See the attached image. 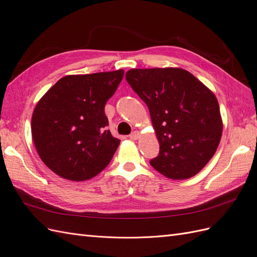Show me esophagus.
Masks as SVG:
<instances>
[{"label":"esophagus","mask_w":257,"mask_h":257,"mask_svg":"<svg viewBox=\"0 0 257 257\" xmlns=\"http://www.w3.org/2000/svg\"><path fill=\"white\" fill-rule=\"evenodd\" d=\"M130 138L132 139V141H137V139L139 138V133H138L137 131L133 132V133H132V134L130 135Z\"/></svg>","instance_id":"1"}]
</instances>
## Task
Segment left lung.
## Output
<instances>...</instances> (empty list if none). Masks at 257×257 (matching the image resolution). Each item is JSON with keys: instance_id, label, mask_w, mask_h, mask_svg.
<instances>
[{"instance_id": "left-lung-1", "label": "left lung", "mask_w": 257, "mask_h": 257, "mask_svg": "<svg viewBox=\"0 0 257 257\" xmlns=\"http://www.w3.org/2000/svg\"><path fill=\"white\" fill-rule=\"evenodd\" d=\"M125 76L149 108L160 144L151 166L173 180L195 176L213 157L222 136L213 92L180 67L132 68Z\"/></svg>"}]
</instances>
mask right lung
<instances>
[{
	"label": "right lung",
	"mask_w": 257,
	"mask_h": 257,
	"mask_svg": "<svg viewBox=\"0 0 257 257\" xmlns=\"http://www.w3.org/2000/svg\"><path fill=\"white\" fill-rule=\"evenodd\" d=\"M124 71L67 75L38 100L31 130L36 151L54 174L85 181L109 164L120 139L111 135L104 108Z\"/></svg>",
	"instance_id": "add662e5"
}]
</instances>
